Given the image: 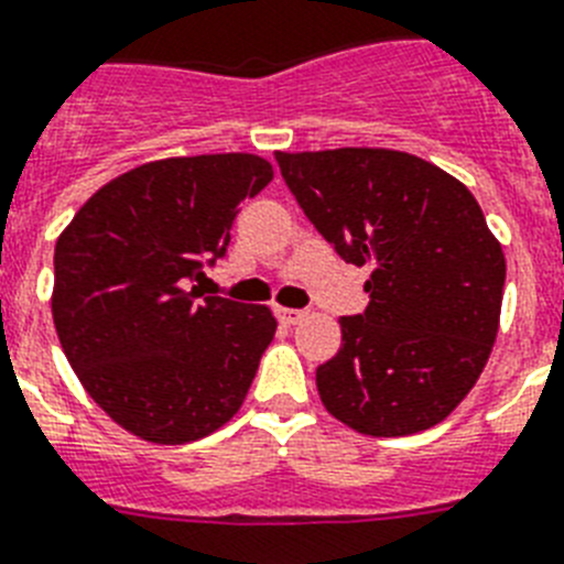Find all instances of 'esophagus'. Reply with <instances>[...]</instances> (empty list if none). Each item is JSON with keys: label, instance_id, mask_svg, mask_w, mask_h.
<instances>
[{"label": "esophagus", "instance_id": "34e87169", "mask_svg": "<svg viewBox=\"0 0 564 564\" xmlns=\"http://www.w3.org/2000/svg\"><path fill=\"white\" fill-rule=\"evenodd\" d=\"M278 318H281V324H297V321L306 318V312L290 310V306H278Z\"/></svg>", "mask_w": 564, "mask_h": 564}]
</instances>
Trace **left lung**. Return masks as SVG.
<instances>
[{
	"label": "left lung",
	"mask_w": 564,
	"mask_h": 564,
	"mask_svg": "<svg viewBox=\"0 0 564 564\" xmlns=\"http://www.w3.org/2000/svg\"><path fill=\"white\" fill-rule=\"evenodd\" d=\"M310 224L372 267L361 315L315 372L321 401L364 435H410L462 404L499 333L505 254L479 203L438 165L392 149L274 154Z\"/></svg>",
	"instance_id": "1"
}]
</instances>
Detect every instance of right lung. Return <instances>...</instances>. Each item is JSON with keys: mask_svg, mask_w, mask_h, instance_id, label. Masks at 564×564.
<instances>
[{"mask_svg": "<svg viewBox=\"0 0 564 564\" xmlns=\"http://www.w3.org/2000/svg\"><path fill=\"white\" fill-rule=\"evenodd\" d=\"M269 180L254 154L154 160L106 183L56 240V335L122 430L197 442L243 404L278 321L188 283L224 258L231 220Z\"/></svg>", "mask_w": 564, "mask_h": 564, "instance_id": "obj_1", "label": "right lung"}]
</instances>
